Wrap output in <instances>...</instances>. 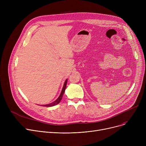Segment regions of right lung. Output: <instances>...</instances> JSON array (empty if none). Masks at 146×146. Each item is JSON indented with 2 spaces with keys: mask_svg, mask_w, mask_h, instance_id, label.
I'll list each match as a JSON object with an SVG mask.
<instances>
[{
  "mask_svg": "<svg viewBox=\"0 0 146 146\" xmlns=\"http://www.w3.org/2000/svg\"><path fill=\"white\" fill-rule=\"evenodd\" d=\"M67 79H66V81L64 82V84L63 87V89H62V91H61V94L60 95L59 97L56 99V100L55 101H54L53 102L51 103V104H47V105H43L44 106H47V107L53 106L56 105H57L58 104H59V103H60V101L61 100V99H62V98H63V94H64V92H65V89H66V85H67Z\"/></svg>",
  "mask_w": 146,
  "mask_h": 146,
  "instance_id": "add662e5",
  "label": "right lung"
}]
</instances>
